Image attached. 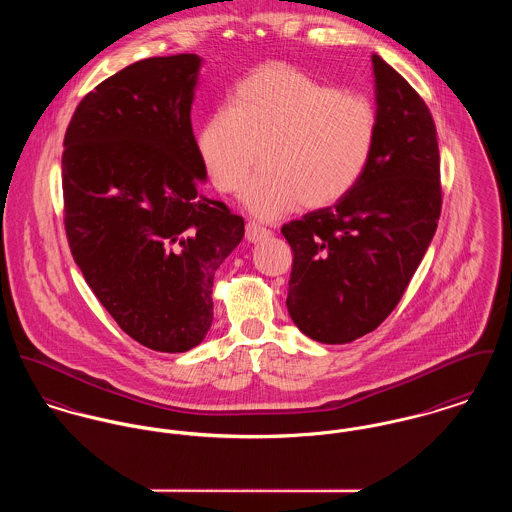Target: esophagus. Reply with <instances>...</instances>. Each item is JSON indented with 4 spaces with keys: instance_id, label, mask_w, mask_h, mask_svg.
<instances>
[{
    "instance_id": "obj_1",
    "label": "esophagus",
    "mask_w": 512,
    "mask_h": 512,
    "mask_svg": "<svg viewBox=\"0 0 512 512\" xmlns=\"http://www.w3.org/2000/svg\"><path fill=\"white\" fill-rule=\"evenodd\" d=\"M270 234L272 233H270L268 229L260 227L258 223H248V225H246V240H248V242H252V244L266 240Z\"/></svg>"
}]
</instances>
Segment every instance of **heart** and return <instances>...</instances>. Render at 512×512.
Wrapping results in <instances>:
<instances>
[{
  "label": "heart",
  "instance_id": "obj_1",
  "mask_svg": "<svg viewBox=\"0 0 512 512\" xmlns=\"http://www.w3.org/2000/svg\"><path fill=\"white\" fill-rule=\"evenodd\" d=\"M377 139V113L364 95L338 92L283 64L252 70L197 133V152L213 182L233 193L258 158L264 166L242 189L246 209L274 221L301 203L328 207L362 180Z\"/></svg>",
  "mask_w": 512,
  "mask_h": 512
}]
</instances>
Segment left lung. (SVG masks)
<instances>
[{
	"label": "left lung",
	"instance_id": "left-lung-1",
	"mask_svg": "<svg viewBox=\"0 0 512 512\" xmlns=\"http://www.w3.org/2000/svg\"><path fill=\"white\" fill-rule=\"evenodd\" d=\"M377 139L356 187L334 207L281 227L293 250L287 311L323 344H346L397 307L436 233L442 189L432 115L372 54Z\"/></svg>",
	"mask_w": 512,
	"mask_h": 512
}]
</instances>
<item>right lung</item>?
<instances>
[{
  "mask_svg": "<svg viewBox=\"0 0 512 512\" xmlns=\"http://www.w3.org/2000/svg\"><path fill=\"white\" fill-rule=\"evenodd\" d=\"M203 58L139 60L88 93L62 154L64 223L93 295L142 346L178 354L213 323V279L244 219L199 186L191 129Z\"/></svg>",
  "mask_w": 512,
  "mask_h": 512,
  "instance_id": "1",
  "label": "right lung"
}]
</instances>
